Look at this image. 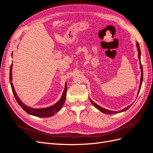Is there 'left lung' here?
Here are the masks:
<instances>
[{"mask_svg": "<svg viewBox=\"0 0 153 153\" xmlns=\"http://www.w3.org/2000/svg\"><path fill=\"white\" fill-rule=\"evenodd\" d=\"M136 45H137V50H138V59H139V63H140V70H141V77H140V85H139V89H138V91L137 92V96L138 95V94H139L140 92V89H141V86H142V81H143V69H142V64H141V62H140V55H141V52H140V47H139V45H138V43L137 42L136 43ZM89 100L91 101V102L92 103V105H93L96 108H98V110H100L101 112L103 113H105V114H118V113H121V112H124V111L127 110L128 108H129L131 107V106L133 105H129L128 106H126V107H125L124 108H123V110H120V111H112V110H107V109H105L103 107H101V106H99L98 105H97L96 103H95L93 101H92L90 98H89Z\"/></svg>", "mask_w": 153, "mask_h": 153, "instance_id": "left-lung-1", "label": "left lung"}]
</instances>
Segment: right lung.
<instances>
[{
	"mask_svg": "<svg viewBox=\"0 0 153 153\" xmlns=\"http://www.w3.org/2000/svg\"><path fill=\"white\" fill-rule=\"evenodd\" d=\"M12 55H13V53H12ZM12 68H13V64H11V65L10 72V84L11 86L13 93L14 96H15V98L18 105H19L27 114L34 115V116L39 117H49L51 116H53L55 113H57L61 109V108L64 105V102H65L66 98V92H67L66 82L65 84V87H64V89L62 92L61 98L56 103L52 106H49V107H46L43 108H34L30 107V106L24 104L20 100L19 97L17 96L16 92L15 90V88H14L13 84L11 82L12 81Z\"/></svg>",
	"mask_w": 153,
	"mask_h": 153,
	"instance_id": "1",
	"label": "right lung"
}]
</instances>
